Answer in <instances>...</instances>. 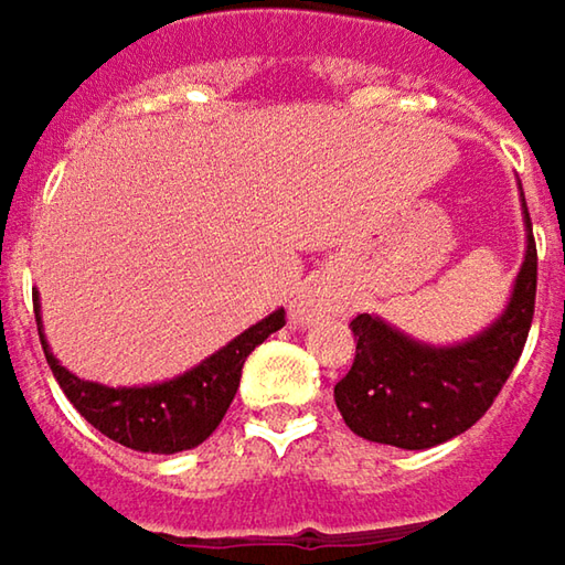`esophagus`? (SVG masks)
Returning a JSON list of instances; mask_svg holds the SVG:
<instances>
[{"instance_id": "esophagus-1", "label": "esophagus", "mask_w": 565, "mask_h": 565, "mask_svg": "<svg viewBox=\"0 0 565 565\" xmlns=\"http://www.w3.org/2000/svg\"><path fill=\"white\" fill-rule=\"evenodd\" d=\"M328 302H331L328 286H324V282H316V286L302 289V296L292 302V318H296V321H312V318H318L328 309Z\"/></svg>"}]
</instances>
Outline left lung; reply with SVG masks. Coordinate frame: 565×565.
I'll use <instances>...</instances> for the list:
<instances>
[{
  "instance_id": "8db88e82",
  "label": "left lung",
  "mask_w": 565,
  "mask_h": 565,
  "mask_svg": "<svg viewBox=\"0 0 565 565\" xmlns=\"http://www.w3.org/2000/svg\"><path fill=\"white\" fill-rule=\"evenodd\" d=\"M527 253L501 318L452 348H433L390 328L384 318L358 316L351 371L334 384V403L351 433L396 449H433L471 429L508 384L527 344L536 299V244Z\"/></svg>"
}]
</instances>
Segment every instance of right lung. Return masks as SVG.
I'll list each match as a JSON object with an SVG mask.
<instances>
[{"label": "right lung", "mask_w": 565, "mask_h": 565, "mask_svg": "<svg viewBox=\"0 0 565 565\" xmlns=\"http://www.w3.org/2000/svg\"><path fill=\"white\" fill-rule=\"evenodd\" d=\"M41 306L35 292V318L41 334ZM286 324V312H273L256 321L244 334H237L231 344H224L217 354L204 358L198 367L184 371L181 377L149 384V387H104L94 381L74 377L61 361L51 354L44 334L41 348L47 358L51 374L64 390V396L74 403V409L100 429L106 439L136 449V452H156L172 456L201 446L224 419L234 393L241 387V371L249 351L263 344L273 331Z\"/></svg>", "instance_id": "obj_1"}]
</instances>
